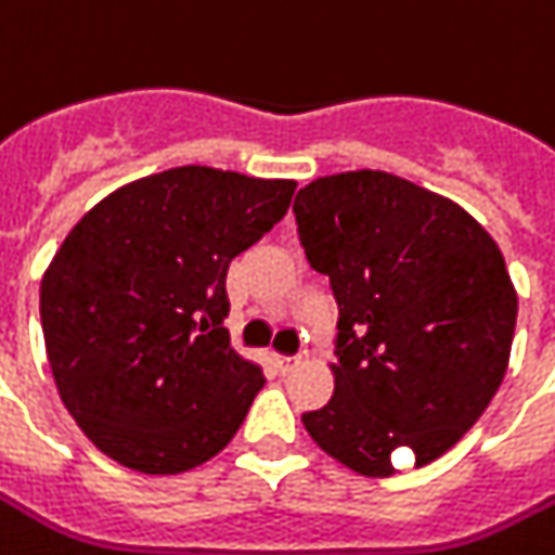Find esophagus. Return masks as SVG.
Wrapping results in <instances>:
<instances>
[{
  "label": "esophagus",
  "mask_w": 555,
  "mask_h": 555,
  "mask_svg": "<svg viewBox=\"0 0 555 555\" xmlns=\"http://www.w3.org/2000/svg\"><path fill=\"white\" fill-rule=\"evenodd\" d=\"M297 365H300V357H278V369H281V374H292Z\"/></svg>",
  "instance_id": "obj_1"
}]
</instances>
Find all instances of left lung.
<instances>
[{
  "label": "left lung",
  "instance_id": "1",
  "mask_svg": "<svg viewBox=\"0 0 555 555\" xmlns=\"http://www.w3.org/2000/svg\"><path fill=\"white\" fill-rule=\"evenodd\" d=\"M292 209L340 309L334 393L306 431L363 476H391L402 448L428 465L505 377L519 304L502 251L462 206L379 169L318 178Z\"/></svg>",
  "mask_w": 555,
  "mask_h": 555
}]
</instances>
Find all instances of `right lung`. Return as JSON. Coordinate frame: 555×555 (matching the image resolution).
<instances>
[{
	"label": "right lung",
	"mask_w": 555,
	"mask_h": 555,
	"mask_svg": "<svg viewBox=\"0 0 555 555\" xmlns=\"http://www.w3.org/2000/svg\"><path fill=\"white\" fill-rule=\"evenodd\" d=\"M295 181L176 167L90 209L41 278L64 409L109 460L184 474L229 446L267 377L229 346V263L286 215Z\"/></svg>",
	"instance_id": "add662e5"
}]
</instances>
